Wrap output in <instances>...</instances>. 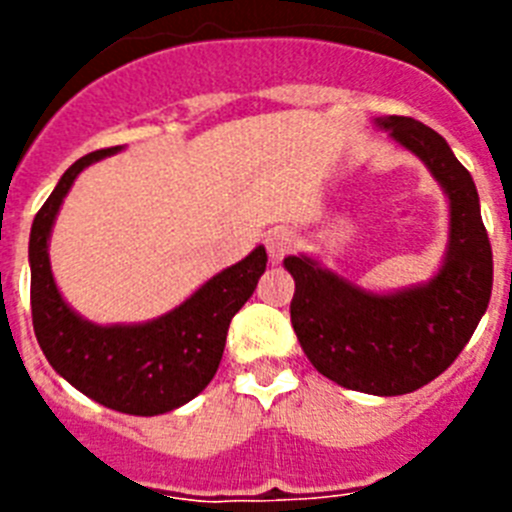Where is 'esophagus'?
Wrapping results in <instances>:
<instances>
[{
    "label": "esophagus",
    "mask_w": 512,
    "mask_h": 512,
    "mask_svg": "<svg viewBox=\"0 0 512 512\" xmlns=\"http://www.w3.org/2000/svg\"><path fill=\"white\" fill-rule=\"evenodd\" d=\"M297 243L295 230L289 228H274L266 233V251H269L271 261H279L282 256H287Z\"/></svg>",
    "instance_id": "esophagus-1"
}]
</instances>
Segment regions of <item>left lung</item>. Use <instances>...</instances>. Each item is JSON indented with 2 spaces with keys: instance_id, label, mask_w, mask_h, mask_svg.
I'll return each instance as SVG.
<instances>
[{
  "instance_id": "8db88e82",
  "label": "left lung",
  "mask_w": 512,
  "mask_h": 512,
  "mask_svg": "<svg viewBox=\"0 0 512 512\" xmlns=\"http://www.w3.org/2000/svg\"><path fill=\"white\" fill-rule=\"evenodd\" d=\"M449 194V251L423 287L372 295L307 256H287L295 277L292 328L312 366L366 395H408L433 382L467 346L492 295V248L477 187L449 143L413 117H379Z\"/></svg>"
}]
</instances>
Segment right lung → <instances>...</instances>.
Here are the masks:
<instances>
[{
	"mask_svg": "<svg viewBox=\"0 0 512 512\" xmlns=\"http://www.w3.org/2000/svg\"><path fill=\"white\" fill-rule=\"evenodd\" d=\"M120 151L102 148L61 176L30 230V307L48 364L104 408L161 415L205 390L223 359L233 315L246 305L266 269L264 246L202 284L184 305L143 325H94L79 318L58 292L48 238L63 197L89 164Z\"/></svg>",
	"mask_w": 512,
	"mask_h": 512,
	"instance_id": "obj_1",
	"label": "right lung"
}]
</instances>
